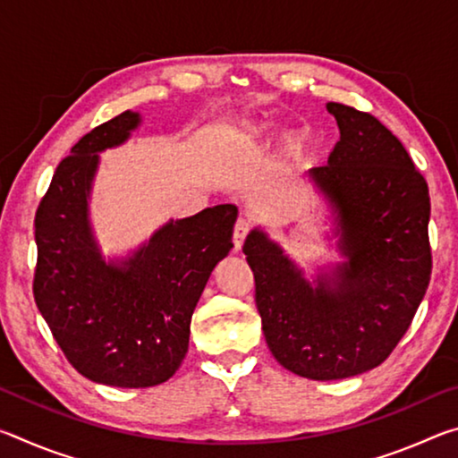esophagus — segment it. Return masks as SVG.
I'll use <instances>...</instances> for the list:
<instances>
[{
    "mask_svg": "<svg viewBox=\"0 0 458 458\" xmlns=\"http://www.w3.org/2000/svg\"><path fill=\"white\" fill-rule=\"evenodd\" d=\"M248 232H250V220L238 218V222L234 224V234H232V244H234V252H238L240 248H242Z\"/></svg>",
    "mask_w": 458,
    "mask_h": 458,
    "instance_id": "esophagus-1",
    "label": "esophagus"
}]
</instances>
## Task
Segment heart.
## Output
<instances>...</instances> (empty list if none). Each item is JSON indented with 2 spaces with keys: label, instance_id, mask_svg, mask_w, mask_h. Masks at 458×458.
Wrapping results in <instances>:
<instances>
[{
  "label": "heart",
  "instance_id": "b5f03b06",
  "mask_svg": "<svg viewBox=\"0 0 458 458\" xmlns=\"http://www.w3.org/2000/svg\"><path fill=\"white\" fill-rule=\"evenodd\" d=\"M248 141H250L252 145H257V147H268L270 145V133L265 127H254V129L248 131ZM284 149L289 151L291 155H301L305 149L303 139H301L299 135L286 137Z\"/></svg>",
  "mask_w": 458,
  "mask_h": 458
}]
</instances>
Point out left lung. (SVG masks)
<instances>
[{"mask_svg":"<svg viewBox=\"0 0 458 458\" xmlns=\"http://www.w3.org/2000/svg\"><path fill=\"white\" fill-rule=\"evenodd\" d=\"M339 141L309 177L337 212L335 278L313 289L265 232L242 246L254 301L275 360L309 379H344L376 368L404 337L432 273L430 196L400 139L374 114L327 103Z\"/></svg>","mask_w":458,"mask_h":458,"instance_id":"1","label":"left lung"}]
</instances>
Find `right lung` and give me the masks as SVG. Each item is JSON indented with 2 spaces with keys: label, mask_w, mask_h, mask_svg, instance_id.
<instances>
[{
  "label": "right lung",
  "mask_w": 458,
  "mask_h": 458,
  "mask_svg": "<svg viewBox=\"0 0 458 458\" xmlns=\"http://www.w3.org/2000/svg\"><path fill=\"white\" fill-rule=\"evenodd\" d=\"M125 111L84 135L58 164L36 210L34 299L71 366L97 384L149 387L188 353L193 309L232 248L238 208H206L169 222L123 265L100 257L87 198L98 151L139 125Z\"/></svg>",
  "instance_id": "right-lung-1"
}]
</instances>
